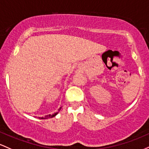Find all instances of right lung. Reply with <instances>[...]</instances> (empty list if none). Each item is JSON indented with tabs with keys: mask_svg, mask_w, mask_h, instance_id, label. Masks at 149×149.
Segmentation results:
<instances>
[{
	"mask_svg": "<svg viewBox=\"0 0 149 149\" xmlns=\"http://www.w3.org/2000/svg\"><path fill=\"white\" fill-rule=\"evenodd\" d=\"M57 114H58V113H54V114H53V115H46V116H45L44 118H43V117H42V118H41V119H47V118H53V117H55Z\"/></svg>",
	"mask_w": 149,
	"mask_h": 149,
	"instance_id": "add662e5",
	"label": "right lung"
}]
</instances>
